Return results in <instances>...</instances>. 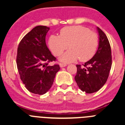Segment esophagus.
Here are the masks:
<instances>
[{
	"label": "esophagus",
	"mask_w": 125,
	"mask_h": 125,
	"mask_svg": "<svg viewBox=\"0 0 125 125\" xmlns=\"http://www.w3.org/2000/svg\"><path fill=\"white\" fill-rule=\"evenodd\" d=\"M59 66H60L61 68H63V67H66L67 65L66 64H63V63H60L59 64Z\"/></svg>",
	"instance_id": "1"
}]
</instances>
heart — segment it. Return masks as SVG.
<instances>
[{"instance_id": "b5f03b06", "label": "heart", "mask_w": 125, "mask_h": 125, "mask_svg": "<svg viewBox=\"0 0 125 125\" xmlns=\"http://www.w3.org/2000/svg\"><path fill=\"white\" fill-rule=\"evenodd\" d=\"M68 46L70 49L59 58L61 61L69 63L79 58L81 61H86L96 53L98 36L86 27L75 25L62 29L59 36L51 35L48 39L49 49L56 56H60Z\"/></svg>"}]
</instances>
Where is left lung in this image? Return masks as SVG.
I'll use <instances>...</instances> for the list:
<instances>
[{
    "label": "left lung",
    "mask_w": 125,
    "mask_h": 125,
    "mask_svg": "<svg viewBox=\"0 0 125 125\" xmlns=\"http://www.w3.org/2000/svg\"><path fill=\"white\" fill-rule=\"evenodd\" d=\"M99 33V46L94 56L83 66L78 64L74 79L78 87L86 93L100 90L106 83L112 64L110 42L102 30Z\"/></svg>",
    "instance_id": "left-lung-1"
}]
</instances>
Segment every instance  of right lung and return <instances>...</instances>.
Returning a JSON list of instances; mask_svg holds the SVG:
<instances>
[{"label": "right lung", "mask_w": 125, "mask_h": 125, "mask_svg": "<svg viewBox=\"0 0 125 125\" xmlns=\"http://www.w3.org/2000/svg\"><path fill=\"white\" fill-rule=\"evenodd\" d=\"M49 27L38 25L27 33L20 42L16 61L20 78L28 91L44 94L52 85L58 64L50 66L56 58L52 55L46 43Z\"/></svg>", "instance_id": "add662e5"}]
</instances>
